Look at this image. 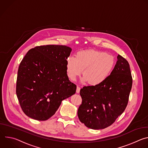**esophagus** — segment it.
I'll list each match as a JSON object with an SVG mask.
<instances>
[{
	"label": "esophagus",
	"instance_id": "esophagus-1",
	"mask_svg": "<svg viewBox=\"0 0 148 148\" xmlns=\"http://www.w3.org/2000/svg\"><path fill=\"white\" fill-rule=\"evenodd\" d=\"M79 91H80V88L78 86H77V90H76V92L78 94V93H79Z\"/></svg>",
	"mask_w": 148,
	"mask_h": 148
}]
</instances>
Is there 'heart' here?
<instances>
[{
    "instance_id": "heart-1",
    "label": "heart",
    "mask_w": 148,
    "mask_h": 148,
    "mask_svg": "<svg viewBox=\"0 0 148 148\" xmlns=\"http://www.w3.org/2000/svg\"><path fill=\"white\" fill-rule=\"evenodd\" d=\"M115 66V58L105 52L88 50L76 53L66 61V72L71 81H75L83 70L82 82L92 86L103 83L110 75Z\"/></svg>"
}]
</instances>
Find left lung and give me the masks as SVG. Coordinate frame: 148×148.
Returning a JSON list of instances; mask_svg holds the SVG:
<instances>
[{
	"label": "left lung",
	"mask_w": 148,
	"mask_h": 148,
	"mask_svg": "<svg viewBox=\"0 0 148 148\" xmlns=\"http://www.w3.org/2000/svg\"><path fill=\"white\" fill-rule=\"evenodd\" d=\"M109 77L100 85L80 90L82 103L77 114L87 127L102 130L111 125L127 106L132 86L128 62L121 56Z\"/></svg>",
	"instance_id": "left-lung-1"
}]
</instances>
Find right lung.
Segmentation results:
<instances>
[{
	"instance_id": "right-lung-1",
	"label": "right lung",
	"mask_w": 148,
	"mask_h": 148,
	"mask_svg": "<svg viewBox=\"0 0 148 148\" xmlns=\"http://www.w3.org/2000/svg\"><path fill=\"white\" fill-rule=\"evenodd\" d=\"M72 49L66 46L46 45L30 50L17 72L16 94L20 107L29 117L46 121L61 102L76 92L66 72V61Z\"/></svg>"
}]
</instances>
